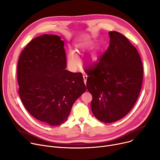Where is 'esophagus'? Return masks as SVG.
<instances>
[{
	"label": "esophagus",
	"mask_w": 160,
	"mask_h": 160,
	"mask_svg": "<svg viewBox=\"0 0 160 160\" xmlns=\"http://www.w3.org/2000/svg\"><path fill=\"white\" fill-rule=\"evenodd\" d=\"M83 81H84L85 84H86V82H87V78H88V76L86 74H83Z\"/></svg>",
	"instance_id": "obj_1"
}]
</instances>
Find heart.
Returning <instances> with one entry per match:
<instances>
[{
    "mask_svg": "<svg viewBox=\"0 0 160 160\" xmlns=\"http://www.w3.org/2000/svg\"><path fill=\"white\" fill-rule=\"evenodd\" d=\"M68 63L72 67H76L79 64V60L73 53H71L68 56Z\"/></svg>",
    "mask_w": 160,
    "mask_h": 160,
    "instance_id": "1",
    "label": "heart"
}]
</instances>
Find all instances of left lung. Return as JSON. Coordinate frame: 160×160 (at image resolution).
<instances>
[{
    "label": "left lung",
    "mask_w": 160,
    "mask_h": 160,
    "mask_svg": "<svg viewBox=\"0 0 160 160\" xmlns=\"http://www.w3.org/2000/svg\"><path fill=\"white\" fill-rule=\"evenodd\" d=\"M110 45L98 62L85 72L93 98L94 116L100 121H118L132 110L138 98L143 68L137 49L121 33L109 32Z\"/></svg>",
    "instance_id": "obj_1"
}]
</instances>
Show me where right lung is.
<instances>
[{
	"instance_id": "add662e5",
	"label": "right lung",
	"mask_w": 160,
	"mask_h": 160,
	"mask_svg": "<svg viewBox=\"0 0 160 160\" xmlns=\"http://www.w3.org/2000/svg\"><path fill=\"white\" fill-rule=\"evenodd\" d=\"M63 47L60 36L42 35L23 49L18 64L24 106L36 119L51 126L67 121L74 102L86 90L81 72L65 69Z\"/></svg>"
}]
</instances>
